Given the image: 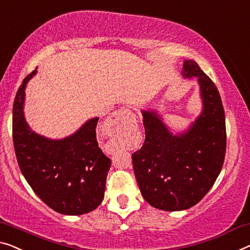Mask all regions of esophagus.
Returning a JSON list of instances; mask_svg holds the SVG:
<instances>
[{"instance_id": "1", "label": "esophagus", "mask_w": 250, "mask_h": 250, "mask_svg": "<svg viewBox=\"0 0 250 250\" xmlns=\"http://www.w3.org/2000/svg\"><path fill=\"white\" fill-rule=\"evenodd\" d=\"M119 112H121V113H125V112H126V111H125V110H122V109H121L120 111H119Z\"/></svg>"}]
</instances>
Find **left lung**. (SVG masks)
Masks as SVG:
<instances>
[{"label":"left lung","mask_w":250,"mask_h":250,"mask_svg":"<svg viewBox=\"0 0 250 250\" xmlns=\"http://www.w3.org/2000/svg\"><path fill=\"white\" fill-rule=\"evenodd\" d=\"M182 76L197 77L201 113L188 129L173 133L157 110H141L146 139L132 154L141 195L164 211L199 203L220 174L226 155V118L217 86L191 59L184 61Z\"/></svg>","instance_id":"8db88e82"}]
</instances>
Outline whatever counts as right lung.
Masks as SVG:
<instances>
[{"instance_id": "add662e5", "label": "right lung", "mask_w": 250, "mask_h": 250, "mask_svg": "<svg viewBox=\"0 0 250 250\" xmlns=\"http://www.w3.org/2000/svg\"><path fill=\"white\" fill-rule=\"evenodd\" d=\"M37 69L24 78L13 104V144L28 184L58 213L81 215L95 210L104 199L111 159L96 140L99 118L72 135L50 139L33 131L24 117L25 87Z\"/></svg>"}]
</instances>
